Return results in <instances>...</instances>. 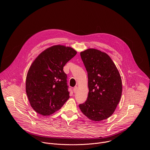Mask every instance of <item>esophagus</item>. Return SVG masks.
<instances>
[{"mask_svg": "<svg viewBox=\"0 0 150 150\" xmlns=\"http://www.w3.org/2000/svg\"><path fill=\"white\" fill-rule=\"evenodd\" d=\"M77 89H78V87H77L76 86H75L74 88V89H73V91H74V93H75V92H76V91H77Z\"/></svg>", "mask_w": 150, "mask_h": 150, "instance_id": "obj_1", "label": "esophagus"}]
</instances>
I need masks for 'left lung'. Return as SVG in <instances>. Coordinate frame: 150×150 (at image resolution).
Listing matches in <instances>:
<instances>
[{
    "mask_svg": "<svg viewBox=\"0 0 150 150\" xmlns=\"http://www.w3.org/2000/svg\"><path fill=\"white\" fill-rule=\"evenodd\" d=\"M80 54L88 73L89 93L86 101L79 107L92 121L105 120L114 112L120 101L121 76L107 54L88 49Z\"/></svg>",
    "mask_w": 150,
    "mask_h": 150,
    "instance_id": "8db88e82",
    "label": "left lung"
}]
</instances>
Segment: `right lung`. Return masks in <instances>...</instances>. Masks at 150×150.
<instances>
[{"label":"right lung","instance_id":"right-lung-1","mask_svg":"<svg viewBox=\"0 0 150 150\" xmlns=\"http://www.w3.org/2000/svg\"><path fill=\"white\" fill-rule=\"evenodd\" d=\"M76 52L55 45L46 49L33 61L26 79V92L32 108L43 115L59 110L69 98L67 75L63 68Z\"/></svg>","mask_w":150,"mask_h":150}]
</instances>
